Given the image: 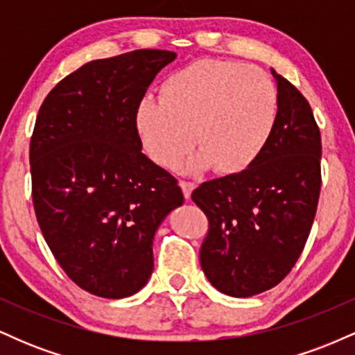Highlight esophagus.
Segmentation results:
<instances>
[{
    "mask_svg": "<svg viewBox=\"0 0 355 355\" xmlns=\"http://www.w3.org/2000/svg\"><path fill=\"white\" fill-rule=\"evenodd\" d=\"M180 189H182V191H183V197H185L187 200H190L191 191H193V189H195V183H193V182H185V180H182V182H180Z\"/></svg>",
    "mask_w": 355,
    "mask_h": 355,
    "instance_id": "obj_1",
    "label": "esophagus"
}]
</instances>
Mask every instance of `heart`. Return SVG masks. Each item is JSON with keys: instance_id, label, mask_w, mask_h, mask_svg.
Instances as JSON below:
<instances>
[{"instance_id": "1", "label": "heart", "mask_w": 355, "mask_h": 355, "mask_svg": "<svg viewBox=\"0 0 355 355\" xmlns=\"http://www.w3.org/2000/svg\"><path fill=\"white\" fill-rule=\"evenodd\" d=\"M279 118L274 80L257 67L198 60L173 71L162 98L146 95L137 107L138 135L150 158L170 168L197 144L183 168L220 173L248 168L266 150Z\"/></svg>"}]
</instances>
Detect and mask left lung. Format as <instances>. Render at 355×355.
<instances>
[{
    "label": "left lung",
    "mask_w": 355,
    "mask_h": 355,
    "mask_svg": "<svg viewBox=\"0 0 355 355\" xmlns=\"http://www.w3.org/2000/svg\"><path fill=\"white\" fill-rule=\"evenodd\" d=\"M279 118L260 157L240 173L191 193L209 217L200 266L222 294L252 297L275 287L302 254L320 193V132L307 100L270 68Z\"/></svg>",
    "instance_id": "1"
}]
</instances>
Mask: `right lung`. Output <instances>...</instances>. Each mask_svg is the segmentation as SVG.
Segmentation results:
<instances>
[{"label":"right lung","instance_id":"right-lung-1","mask_svg":"<svg viewBox=\"0 0 355 355\" xmlns=\"http://www.w3.org/2000/svg\"><path fill=\"white\" fill-rule=\"evenodd\" d=\"M177 53L95 60L48 93L30 145L33 205L48 247L83 291L123 299L153 272V239L183 203L177 180L141 153L135 113Z\"/></svg>","mask_w":355,"mask_h":355}]
</instances>
